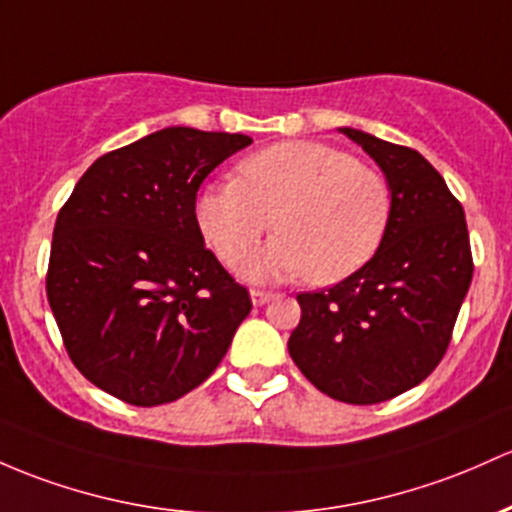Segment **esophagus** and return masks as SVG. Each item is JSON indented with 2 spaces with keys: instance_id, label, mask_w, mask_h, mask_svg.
<instances>
[{
  "instance_id": "1",
  "label": "esophagus",
  "mask_w": 512,
  "mask_h": 512,
  "mask_svg": "<svg viewBox=\"0 0 512 512\" xmlns=\"http://www.w3.org/2000/svg\"><path fill=\"white\" fill-rule=\"evenodd\" d=\"M250 296H252V303H255V306H265V303L274 299L272 291H262V289H252Z\"/></svg>"
}]
</instances>
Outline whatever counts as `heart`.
I'll list each match as a JSON object with an SVG mask.
<instances>
[{
    "instance_id": "b5f03b06",
    "label": "heart",
    "mask_w": 512,
    "mask_h": 512,
    "mask_svg": "<svg viewBox=\"0 0 512 512\" xmlns=\"http://www.w3.org/2000/svg\"><path fill=\"white\" fill-rule=\"evenodd\" d=\"M391 216L389 179L369 162L313 140L247 155L235 179L206 187L196 221L226 265H238L274 226L277 238L247 260L252 279L296 277L330 284L374 255Z\"/></svg>"
}]
</instances>
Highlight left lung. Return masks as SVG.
Here are the masks:
<instances>
[{
    "instance_id": "obj_1",
    "label": "left lung",
    "mask_w": 512,
    "mask_h": 512,
    "mask_svg": "<svg viewBox=\"0 0 512 512\" xmlns=\"http://www.w3.org/2000/svg\"><path fill=\"white\" fill-rule=\"evenodd\" d=\"M389 179L391 216L372 260L299 294L289 355L342 403L372 406L428 379L445 357L474 260L459 199L418 150L342 128Z\"/></svg>"
}]
</instances>
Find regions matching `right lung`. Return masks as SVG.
I'll return each instance as SVG.
<instances>
[{
    "mask_svg": "<svg viewBox=\"0 0 512 512\" xmlns=\"http://www.w3.org/2000/svg\"><path fill=\"white\" fill-rule=\"evenodd\" d=\"M240 133L174 126L101 155L58 213L46 291L84 379L131 406L177 401L226 357L250 291L204 245L196 192Z\"/></svg>",
    "mask_w": 512,
    "mask_h": 512,
    "instance_id": "add662e5",
    "label": "right lung"
}]
</instances>
